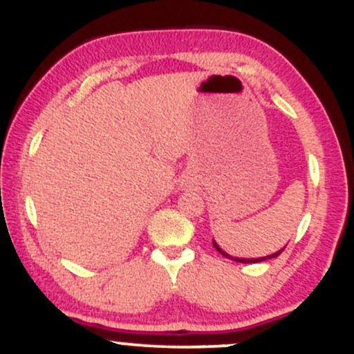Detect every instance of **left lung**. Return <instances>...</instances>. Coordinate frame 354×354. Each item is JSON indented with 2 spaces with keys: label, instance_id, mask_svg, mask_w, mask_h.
<instances>
[{
  "label": "left lung",
  "instance_id": "left-lung-1",
  "mask_svg": "<svg viewBox=\"0 0 354 354\" xmlns=\"http://www.w3.org/2000/svg\"><path fill=\"white\" fill-rule=\"evenodd\" d=\"M212 244H214V248L217 249V251H219L222 256L224 257H227V259H232V261H236V263H244V264H249V263H263V261H266V259H272V257H277L279 256L281 252L284 251V248L281 249V251H277V252H274V254H271V256H266V257H257V259H245V257H234V256H230V254H227L225 251H222V249L219 248V244H217L216 241H212Z\"/></svg>",
  "mask_w": 354,
  "mask_h": 354
}]
</instances>
